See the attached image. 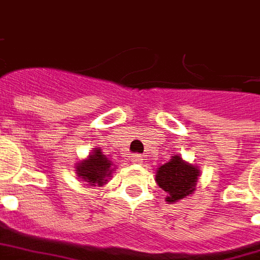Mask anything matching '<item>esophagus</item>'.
I'll return each mask as SVG.
<instances>
[{
	"label": "esophagus",
	"instance_id": "obj_1",
	"mask_svg": "<svg viewBox=\"0 0 260 260\" xmlns=\"http://www.w3.org/2000/svg\"><path fill=\"white\" fill-rule=\"evenodd\" d=\"M132 160H133V162H136V164H140V162H141L143 159H141V156H140V155H134Z\"/></svg>",
	"mask_w": 260,
	"mask_h": 260
}]
</instances>
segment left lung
<instances>
[{
    "label": "left lung",
    "mask_w": 260,
    "mask_h": 260,
    "mask_svg": "<svg viewBox=\"0 0 260 260\" xmlns=\"http://www.w3.org/2000/svg\"><path fill=\"white\" fill-rule=\"evenodd\" d=\"M198 177L200 170L197 166L174 155L169 162L159 166L155 180L159 187L168 192L166 202L173 204L194 192Z\"/></svg>",
    "instance_id": "8db88e82"
}]
</instances>
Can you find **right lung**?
<instances>
[{
  "label": "right lung",
  "mask_w": 260,
  "mask_h": 260,
  "mask_svg": "<svg viewBox=\"0 0 260 260\" xmlns=\"http://www.w3.org/2000/svg\"><path fill=\"white\" fill-rule=\"evenodd\" d=\"M112 160L102 153L101 148H94L88 158L76 165V174L81 181H86L87 185L101 187L112 176Z\"/></svg>",
  "instance_id": "right-lung-1"
}]
</instances>
